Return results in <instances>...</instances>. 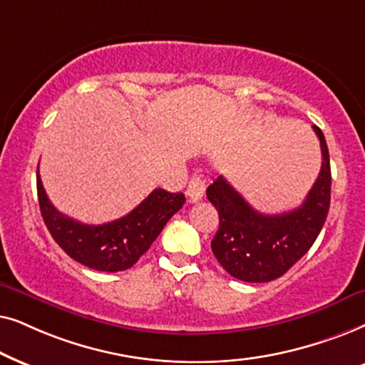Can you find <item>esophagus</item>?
Returning <instances> with one entry per match:
<instances>
[{
    "label": "esophagus",
    "mask_w": 365,
    "mask_h": 365,
    "mask_svg": "<svg viewBox=\"0 0 365 365\" xmlns=\"http://www.w3.org/2000/svg\"><path fill=\"white\" fill-rule=\"evenodd\" d=\"M203 193H205V180L200 175H193L187 187V195L190 197L192 202L202 200Z\"/></svg>",
    "instance_id": "obj_1"
}]
</instances>
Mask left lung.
Returning a JSON list of instances; mask_svg holds the SVG:
<instances>
[{
	"label": "left lung",
	"mask_w": 365,
	"mask_h": 365,
	"mask_svg": "<svg viewBox=\"0 0 365 365\" xmlns=\"http://www.w3.org/2000/svg\"><path fill=\"white\" fill-rule=\"evenodd\" d=\"M320 173L302 205L294 210L265 215L252 208L225 178L218 177L207 188V198L217 208L218 230L212 252L228 274L244 282L279 279L302 259L322 230L330 207V160L319 126Z\"/></svg>",
	"instance_id": "left-lung-1"
}]
</instances>
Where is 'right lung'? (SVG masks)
I'll use <instances>...</instances> for the list:
<instances>
[{
    "mask_svg": "<svg viewBox=\"0 0 365 365\" xmlns=\"http://www.w3.org/2000/svg\"><path fill=\"white\" fill-rule=\"evenodd\" d=\"M36 188L41 217L56 244L73 260L100 272H120L137 264L185 203L183 193L155 188L128 215L101 225H86L53 207L38 170Z\"/></svg>",
    "mask_w": 365,
    "mask_h": 365,
    "instance_id": "obj_1",
    "label": "right lung"
}]
</instances>
